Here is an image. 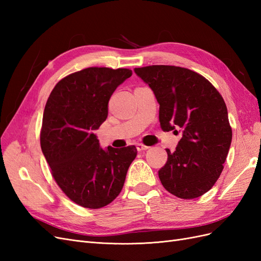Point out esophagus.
I'll return each mask as SVG.
<instances>
[{
	"label": "esophagus",
	"instance_id": "34e87169",
	"mask_svg": "<svg viewBox=\"0 0 261 261\" xmlns=\"http://www.w3.org/2000/svg\"><path fill=\"white\" fill-rule=\"evenodd\" d=\"M136 148H137L138 151H144V150L149 149V147H148V146L143 145V144H137V145H136Z\"/></svg>",
	"mask_w": 261,
	"mask_h": 261
}]
</instances>
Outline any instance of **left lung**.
<instances>
[{
  "instance_id": "1",
  "label": "left lung",
  "mask_w": 261,
  "mask_h": 261,
  "mask_svg": "<svg viewBox=\"0 0 261 261\" xmlns=\"http://www.w3.org/2000/svg\"><path fill=\"white\" fill-rule=\"evenodd\" d=\"M159 102L162 130L181 128L174 152L159 178L169 193L193 199L212 188L223 170L232 141L227 109L220 92L208 80L188 68L150 65L135 68Z\"/></svg>"
}]
</instances>
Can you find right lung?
<instances>
[{
	"label": "right lung",
	"mask_w": 261,
	"mask_h": 261,
	"mask_svg": "<svg viewBox=\"0 0 261 261\" xmlns=\"http://www.w3.org/2000/svg\"><path fill=\"white\" fill-rule=\"evenodd\" d=\"M132 74L128 68H85L62 78L46 101L42 152L62 192L84 208L111 203L137 155L135 146L103 150L93 134L107 120L112 93Z\"/></svg>",
	"instance_id": "1"
}]
</instances>
